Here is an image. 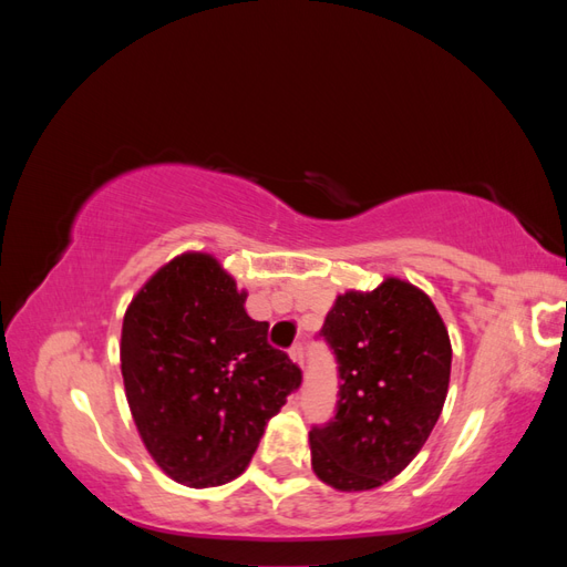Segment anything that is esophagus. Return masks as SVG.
Masks as SVG:
<instances>
[{"instance_id":"esophagus-1","label":"esophagus","mask_w":567,"mask_h":567,"mask_svg":"<svg viewBox=\"0 0 567 567\" xmlns=\"http://www.w3.org/2000/svg\"><path fill=\"white\" fill-rule=\"evenodd\" d=\"M288 354H290V359H293V362H296L298 367H302V364H305V346H302L300 340L296 342L293 348H290V352H288Z\"/></svg>"}]
</instances>
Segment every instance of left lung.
<instances>
[{"label":"left lung","instance_id":"left-lung-1","mask_svg":"<svg viewBox=\"0 0 567 567\" xmlns=\"http://www.w3.org/2000/svg\"><path fill=\"white\" fill-rule=\"evenodd\" d=\"M321 336L336 352V419L312 427V471L338 492H367L400 475L435 427L452 373V342L421 288L385 277L348 290Z\"/></svg>","mask_w":567,"mask_h":567}]
</instances>
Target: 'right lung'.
<instances>
[{
  "label": "right lung",
  "mask_w": 567,
  "mask_h": 567,
  "mask_svg": "<svg viewBox=\"0 0 567 567\" xmlns=\"http://www.w3.org/2000/svg\"><path fill=\"white\" fill-rule=\"evenodd\" d=\"M246 290L210 252L163 265L127 307L120 371L151 458L175 483L241 475L302 373L246 312Z\"/></svg>",
  "instance_id": "add662e5"
}]
</instances>
